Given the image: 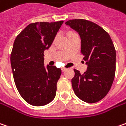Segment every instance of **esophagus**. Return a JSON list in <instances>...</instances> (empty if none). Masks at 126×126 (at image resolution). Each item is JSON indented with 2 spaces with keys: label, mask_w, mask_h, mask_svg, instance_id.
Listing matches in <instances>:
<instances>
[{
  "label": "esophagus",
  "mask_w": 126,
  "mask_h": 126,
  "mask_svg": "<svg viewBox=\"0 0 126 126\" xmlns=\"http://www.w3.org/2000/svg\"><path fill=\"white\" fill-rule=\"evenodd\" d=\"M66 68H64V67L62 68V72H64V71H66Z\"/></svg>",
  "instance_id": "1"
}]
</instances>
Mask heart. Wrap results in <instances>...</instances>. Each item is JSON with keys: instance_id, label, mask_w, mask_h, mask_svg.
Instances as JSON below:
<instances>
[{"instance_id": "1", "label": "heart", "mask_w": 126, "mask_h": 126, "mask_svg": "<svg viewBox=\"0 0 126 126\" xmlns=\"http://www.w3.org/2000/svg\"><path fill=\"white\" fill-rule=\"evenodd\" d=\"M75 34H76V33H74V32H70V33H69V36H70V35H75Z\"/></svg>"}]
</instances>
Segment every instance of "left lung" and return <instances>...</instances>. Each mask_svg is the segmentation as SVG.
<instances>
[{"instance_id": "1", "label": "left lung", "mask_w": 126, "mask_h": 126, "mask_svg": "<svg viewBox=\"0 0 126 126\" xmlns=\"http://www.w3.org/2000/svg\"><path fill=\"white\" fill-rule=\"evenodd\" d=\"M65 24L80 36L81 52L87 65L84 74L74 69L73 90L84 102H98L106 96L113 82L116 57L113 43L109 33L94 22L75 19Z\"/></svg>"}]
</instances>
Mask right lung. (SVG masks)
<instances>
[{"label":"right lung","instance_id":"right-lung-1","mask_svg":"<svg viewBox=\"0 0 126 126\" xmlns=\"http://www.w3.org/2000/svg\"><path fill=\"white\" fill-rule=\"evenodd\" d=\"M63 22L31 23L15 40L10 55L13 78L20 96L30 105L45 106L56 96L62 70L45 66L44 51L51 46Z\"/></svg>","mask_w":126,"mask_h":126}]
</instances>
